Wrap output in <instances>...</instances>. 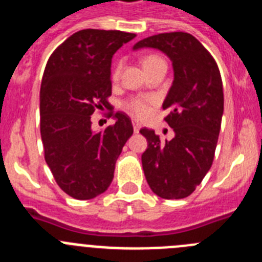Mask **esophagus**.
Segmentation results:
<instances>
[{"label": "esophagus", "mask_w": 262, "mask_h": 262, "mask_svg": "<svg viewBox=\"0 0 262 262\" xmlns=\"http://www.w3.org/2000/svg\"><path fill=\"white\" fill-rule=\"evenodd\" d=\"M133 126H134V131H135L136 134L139 133V129L141 128V124L139 123L138 121H133Z\"/></svg>", "instance_id": "obj_1"}]
</instances>
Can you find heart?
Wrapping results in <instances>:
<instances>
[{"mask_svg":"<svg viewBox=\"0 0 262 262\" xmlns=\"http://www.w3.org/2000/svg\"><path fill=\"white\" fill-rule=\"evenodd\" d=\"M157 63H165V62L164 59L158 56H148L143 59L144 70ZM119 71H121V66L115 67L114 73H113V78L114 79L118 78ZM124 106H126V109L128 110L129 113H133V114L136 115V117H145V115L149 113V100H145V98H140V97L131 98V100H128V101L124 104Z\"/></svg>","mask_w":262,"mask_h":262,"instance_id":"1","label":"heart"}]
</instances>
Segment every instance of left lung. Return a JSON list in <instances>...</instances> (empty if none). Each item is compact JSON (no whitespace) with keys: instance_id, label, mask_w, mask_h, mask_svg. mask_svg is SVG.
<instances>
[{"instance_id":"left-lung-1","label":"left lung","mask_w":262,"mask_h":262,"mask_svg":"<svg viewBox=\"0 0 262 262\" xmlns=\"http://www.w3.org/2000/svg\"><path fill=\"white\" fill-rule=\"evenodd\" d=\"M155 48L172 62L174 80L162 107L174 131L162 141L153 129L141 128L148 148L141 155L150 189L162 199H184L195 191L214 158L224 114V88L214 58L187 32L158 33L140 40L134 50Z\"/></svg>"}]
</instances>
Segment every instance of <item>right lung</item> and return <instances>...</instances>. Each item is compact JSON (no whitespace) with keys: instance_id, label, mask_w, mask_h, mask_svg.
Returning a JSON list of instances; mask_svg holds the SVG:
<instances>
[{"instance_id":"obj_1","label":"right lung","mask_w":262,"mask_h":262,"mask_svg":"<svg viewBox=\"0 0 262 262\" xmlns=\"http://www.w3.org/2000/svg\"><path fill=\"white\" fill-rule=\"evenodd\" d=\"M135 33L81 30L57 48L48 61L40 90V133L45 161L63 192L78 200L101 195L114 178L117 158L133 135L128 115L104 131H92L91 115L109 109L114 53Z\"/></svg>"}]
</instances>
